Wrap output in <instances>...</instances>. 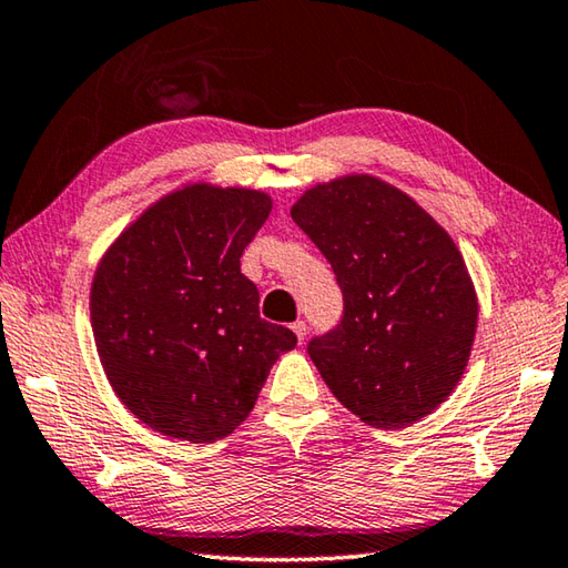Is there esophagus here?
Masks as SVG:
<instances>
[{
    "mask_svg": "<svg viewBox=\"0 0 568 568\" xmlns=\"http://www.w3.org/2000/svg\"><path fill=\"white\" fill-rule=\"evenodd\" d=\"M291 328H293V333L297 335V341H305V335H307V328H305V323L303 321H295L293 325H291Z\"/></svg>",
    "mask_w": 568,
    "mask_h": 568,
    "instance_id": "esophagus-1",
    "label": "esophagus"
}]
</instances>
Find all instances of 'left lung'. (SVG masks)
<instances>
[{"label":"left lung","instance_id":"8db88e82","mask_svg":"<svg viewBox=\"0 0 568 568\" xmlns=\"http://www.w3.org/2000/svg\"><path fill=\"white\" fill-rule=\"evenodd\" d=\"M297 227L328 257L345 313L307 353L325 386L373 428L434 413L464 376L478 297L460 250L406 192L365 172L305 190Z\"/></svg>","mask_w":568,"mask_h":568}]
</instances>
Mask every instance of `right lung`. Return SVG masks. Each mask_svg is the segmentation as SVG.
Segmentation results:
<instances>
[{"mask_svg": "<svg viewBox=\"0 0 568 568\" xmlns=\"http://www.w3.org/2000/svg\"><path fill=\"white\" fill-rule=\"evenodd\" d=\"M263 190L187 182L104 250L90 287L114 396L158 434L215 444L253 410L295 333L261 318L240 257L271 215Z\"/></svg>", "mask_w": 568, "mask_h": 568, "instance_id": "1", "label": "right lung"}]
</instances>
